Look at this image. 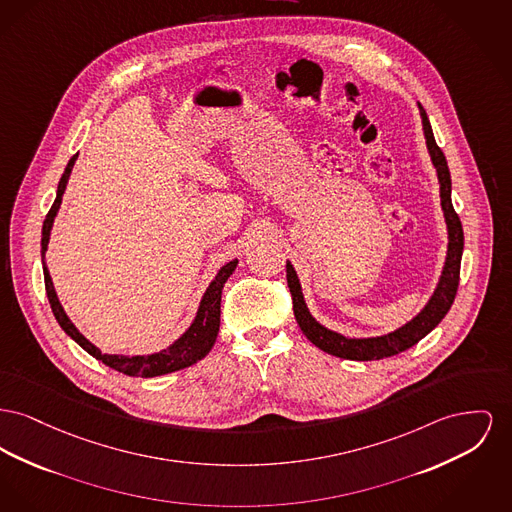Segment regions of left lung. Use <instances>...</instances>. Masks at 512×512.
<instances>
[{
  "mask_svg": "<svg viewBox=\"0 0 512 512\" xmlns=\"http://www.w3.org/2000/svg\"><path fill=\"white\" fill-rule=\"evenodd\" d=\"M418 106H420L427 151L431 154V162L437 170V178L441 183V207L445 212L447 230H449V249H447V261L443 267V274L439 278V284H437L431 300L427 301V305L421 309V313H418L410 323L400 327L398 331L389 332L385 336L346 338L338 332L325 329L311 317V313L303 301L298 274L290 263H286V280H288V288L292 294L294 315H296V321H298L301 331L307 336V340H311L319 350L336 356V358L371 361L396 356V354L412 348L414 344H418L423 336H427L429 332L433 331L443 321V317L449 313L452 301L456 298V290H458V282H460V259H462V249H464V232H462L460 218L452 207L451 172L447 166V158L435 143L433 129H431V123H429L423 106L421 104Z\"/></svg>",
  "mask_w": 512,
  "mask_h": 512,
  "instance_id": "1",
  "label": "left lung"
}]
</instances>
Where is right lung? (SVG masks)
Returning <instances> with one entry per match:
<instances>
[{
	"label": "right lung",
	"instance_id": "add662e5",
	"mask_svg": "<svg viewBox=\"0 0 512 512\" xmlns=\"http://www.w3.org/2000/svg\"><path fill=\"white\" fill-rule=\"evenodd\" d=\"M77 160V154L69 160L63 176H61L60 185H58V195L56 201L52 205L50 212L46 214L44 226H42V265H44V284H46V294H48V301L50 307L54 311V317L58 319L61 329L67 332L85 352H89L92 358L102 361L104 365L120 371L123 375L129 377H158V375H166L172 371H180L183 367H189L199 360H203L209 352H211L216 336H218V329H220V300H222V288L226 284V280L230 278V274L236 271L238 259L226 263L218 274L214 276L211 286L207 288L197 317L191 323V327L181 334L180 338L170 344L166 350H160L156 354H149V356H112V354H102L94 344H91L81 332L75 329V325L69 321V317L65 315L63 307H61L60 300L56 296L50 272L46 269V261H44V253L48 249V241H50V230L54 224V218L58 214V209L61 205V197L65 191V185L69 180V174L73 170V164Z\"/></svg>",
	"mask_w": 512,
	"mask_h": 512
}]
</instances>
